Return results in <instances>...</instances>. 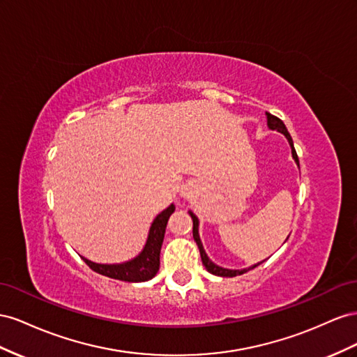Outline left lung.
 I'll return each instance as SVG.
<instances>
[{
	"mask_svg": "<svg viewBox=\"0 0 357 357\" xmlns=\"http://www.w3.org/2000/svg\"><path fill=\"white\" fill-rule=\"evenodd\" d=\"M266 118H268V127H269L271 130H277L278 133L286 136V139L289 140V145H290V148H291V157H293L294 161H296V165L299 166V158H298L296 151H294L291 136H290V133L287 131L286 126H284V122H282L280 118L268 114V112H266ZM188 213H190L191 218H192V238H195V241H196V243H197V247H199L200 256H202V261H203V266L206 268V271H208L209 273L218 275V277H236V275H242V273L248 272L250 269L257 268L259 264L261 263V261H260V263H257V264H252V266H250L248 269H227V268L218 266V264H215V263H213V261L208 257V254H206L205 248H203V243H202L200 236H199V218H197L191 211H188ZM287 239H289V238H287ZM287 239H286V241H287Z\"/></svg>",
	"mask_w": 357,
	"mask_h": 357,
	"instance_id": "1",
	"label": "left lung"
}]
</instances>
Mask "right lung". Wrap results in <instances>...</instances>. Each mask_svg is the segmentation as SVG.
I'll return each mask as SVG.
<instances>
[{"mask_svg": "<svg viewBox=\"0 0 357 357\" xmlns=\"http://www.w3.org/2000/svg\"><path fill=\"white\" fill-rule=\"evenodd\" d=\"M173 212H175V205L172 203L170 206H167L165 211H161L154 218L149 227L145 247L135 259L114 264L96 263L82 257L84 261L94 272L119 281L144 282L154 278L160 269V251L162 245V239H165L166 226Z\"/></svg>", "mask_w": 357, "mask_h": 357, "instance_id": "obj_1", "label": "right lung"}]
</instances>
